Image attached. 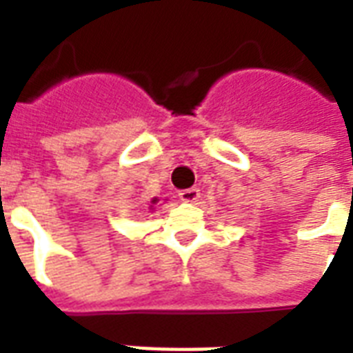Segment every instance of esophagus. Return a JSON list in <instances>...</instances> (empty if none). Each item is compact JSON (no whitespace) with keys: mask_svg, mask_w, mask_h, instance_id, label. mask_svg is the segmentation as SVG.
Instances as JSON below:
<instances>
[{"mask_svg":"<svg viewBox=\"0 0 353 353\" xmlns=\"http://www.w3.org/2000/svg\"><path fill=\"white\" fill-rule=\"evenodd\" d=\"M198 198H199L198 188H187V190H181V192H179V199L185 201V203H196Z\"/></svg>","mask_w":353,"mask_h":353,"instance_id":"obj_1","label":"esophagus"}]
</instances>
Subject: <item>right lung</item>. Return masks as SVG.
I'll use <instances>...</instances> for the list:
<instances>
[{"instance_id": "obj_1", "label": "right lung", "mask_w": 353, "mask_h": 353, "mask_svg": "<svg viewBox=\"0 0 353 353\" xmlns=\"http://www.w3.org/2000/svg\"><path fill=\"white\" fill-rule=\"evenodd\" d=\"M157 201H159V199H157V198H154V199H152V201H150V203H152V205H150L148 209H150V210L154 209V205H155V203H157Z\"/></svg>"}]
</instances>
